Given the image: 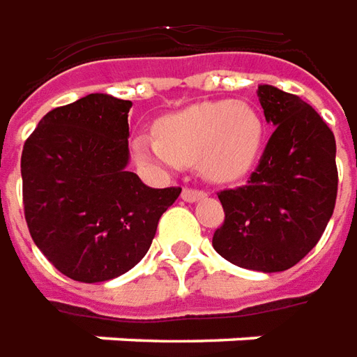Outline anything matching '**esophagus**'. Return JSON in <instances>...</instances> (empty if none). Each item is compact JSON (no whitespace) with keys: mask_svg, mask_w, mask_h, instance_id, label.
Instances as JSON below:
<instances>
[{"mask_svg":"<svg viewBox=\"0 0 357 357\" xmlns=\"http://www.w3.org/2000/svg\"><path fill=\"white\" fill-rule=\"evenodd\" d=\"M181 196H183L184 202H196V199L204 198V196H206V192L196 190V188H183Z\"/></svg>","mask_w":357,"mask_h":357,"instance_id":"1","label":"esophagus"}]
</instances>
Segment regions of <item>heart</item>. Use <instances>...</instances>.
<instances>
[{
	"label": "heart",
	"instance_id": "heart-1",
	"mask_svg": "<svg viewBox=\"0 0 357 357\" xmlns=\"http://www.w3.org/2000/svg\"><path fill=\"white\" fill-rule=\"evenodd\" d=\"M158 138L138 134L134 158L151 169L176 171L198 159L199 171L213 181L246 173L261 144V121L238 102H204L158 121Z\"/></svg>",
	"mask_w": 357,
	"mask_h": 357
}]
</instances>
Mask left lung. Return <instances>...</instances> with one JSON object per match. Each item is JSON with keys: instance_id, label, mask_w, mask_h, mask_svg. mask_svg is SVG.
I'll return each mask as SVG.
<instances>
[{"instance_id": "1", "label": "left lung", "mask_w": 357, "mask_h": 357, "mask_svg": "<svg viewBox=\"0 0 357 357\" xmlns=\"http://www.w3.org/2000/svg\"><path fill=\"white\" fill-rule=\"evenodd\" d=\"M257 96L275 130L248 183L217 192L225 221L213 248L244 269L287 271L319 242L335 211V134L294 93L264 84Z\"/></svg>"}]
</instances>
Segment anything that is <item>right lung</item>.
<instances>
[{
  "label": "right lung",
  "instance_id": "add662e5",
  "mask_svg": "<svg viewBox=\"0 0 357 357\" xmlns=\"http://www.w3.org/2000/svg\"><path fill=\"white\" fill-rule=\"evenodd\" d=\"M132 102L90 93L45 113L22 148V204L30 236L78 282L130 271L150 250L159 217L181 188H150L128 163Z\"/></svg>",
  "mask_w": 357,
  "mask_h": 357
}]
</instances>
